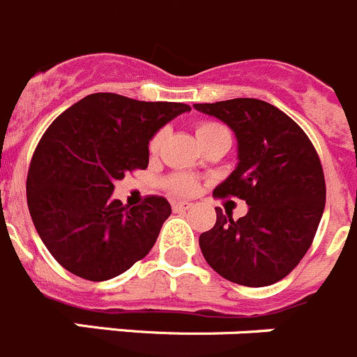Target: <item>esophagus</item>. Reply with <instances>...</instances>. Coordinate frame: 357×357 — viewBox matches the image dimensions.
Masks as SVG:
<instances>
[{
  "instance_id": "34e87169",
  "label": "esophagus",
  "mask_w": 357,
  "mask_h": 357,
  "mask_svg": "<svg viewBox=\"0 0 357 357\" xmlns=\"http://www.w3.org/2000/svg\"><path fill=\"white\" fill-rule=\"evenodd\" d=\"M188 208H192V202H188V201L172 202V210H174V211H186Z\"/></svg>"
}]
</instances>
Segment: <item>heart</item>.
Returning a JSON list of instances; mask_svg holds the SVG:
<instances>
[{"label": "heart", "instance_id": "obj_1", "mask_svg": "<svg viewBox=\"0 0 357 357\" xmlns=\"http://www.w3.org/2000/svg\"><path fill=\"white\" fill-rule=\"evenodd\" d=\"M195 135H197V140L201 142V146H206L211 140L218 139V137H229V131L218 123H210V121H204V123H199L195 126ZM163 137L165 133L163 131H158V133L149 140V153L151 155H156L162 147ZM169 186L171 190L176 192V194H192V192L197 190V181L188 176L176 174L169 179Z\"/></svg>", "mask_w": 357, "mask_h": 357}]
</instances>
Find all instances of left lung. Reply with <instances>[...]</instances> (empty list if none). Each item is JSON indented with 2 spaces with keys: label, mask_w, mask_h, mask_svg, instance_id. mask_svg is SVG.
<instances>
[{
  "label": "left lung",
  "mask_w": 357,
  "mask_h": 357,
  "mask_svg": "<svg viewBox=\"0 0 357 357\" xmlns=\"http://www.w3.org/2000/svg\"><path fill=\"white\" fill-rule=\"evenodd\" d=\"M195 110L234 131L238 165L213 190L249 204L233 220L199 236L202 256L217 274L243 287H268L287 278L310 249L326 206L322 163L303 128L274 105L252 98L199 102Z\"/></svg>",
  "instance_id": "left-lung-1"
}]
</instances>
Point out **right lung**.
Returning a JSON list of instances; mask_svg holds the SVG:
<instances>
[{"label": "right lung", "mask_w": 357, "mask_h": 357, "mask_svg": "<svg viewBox=\"0 0 357 357\" xmlns=\"http://www.w3.org/2000/svg\"><path fill=\"white\" fill-rule=\"evenodd\" d=\"M185 112L183 102L98 92L51 123L31 158L26 197L38 236L66 271L107 281L153 249L171 204L147 195L128 208L112 197L114 183L147 169L149 140Z\"/></svg>", "instance_id": "right-lung-1"}]
</instances>
